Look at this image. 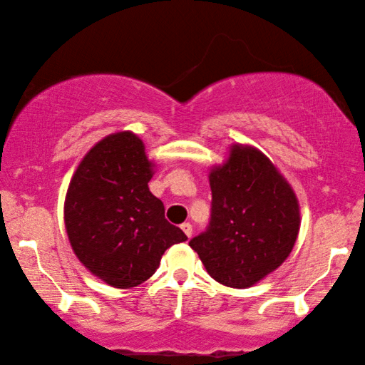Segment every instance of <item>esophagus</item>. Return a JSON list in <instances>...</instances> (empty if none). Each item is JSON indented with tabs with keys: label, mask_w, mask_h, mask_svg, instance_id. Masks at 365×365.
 Listing matches in <instances>:
<instances>
[{
	"label": "esophagus",
	"mask_w": 365,
	"mask_h": 365,
	"mask_svg": "<svg viewBox=\"0 0 365 365\" xmlns=\"http://www.w3.org/2000/svg\"><path fill=\"white\" fill-rule=\"evenodd\" d=\"M182 230H183V233L187 235V237L190 238L191 233H193V225H191L190 222H185V224H182Z\"/></svg>",
	"instance_id": "1"
}]
</instances>
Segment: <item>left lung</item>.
<instances>
[{
  "instance_id": "8db88e82",
  "label": "left lung",
  "mask_w": 365,
  "mask_h": 365,
  "mask_svg": "<svg viewBox=\"0 0 365 365\" xmlns=\"http://www.w3.org/2000/svg\"><path fill=\"white\" fill-rule=\"evenodd\" d=\"M211 222L190 242L207 274L225 287L248 288L279 269L299 232L293 188L270 159L252 146L233 145L209 172Z\"/></svg>"
}]
</instances>
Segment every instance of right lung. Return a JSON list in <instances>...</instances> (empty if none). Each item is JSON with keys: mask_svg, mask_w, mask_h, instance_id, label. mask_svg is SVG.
<instances>
[{"mask_svg": "<svg viewBox=\"0 0 365 365\" xmlns=\"http://www.w3.org/2000/svg\"><path fill=\"white\" fill-rule=\"evenodd\" d=\"M154 164L132 132H117L91 148L73 172L64 224L73 252L91 274L114 288L146 282L172 245L187 240L164 217L148 182Z\"/></svg>", "mask_w": 365, "mask_h": 365, "instance_id": "right-lung-1", "label": "right lung"}]
</instances>
